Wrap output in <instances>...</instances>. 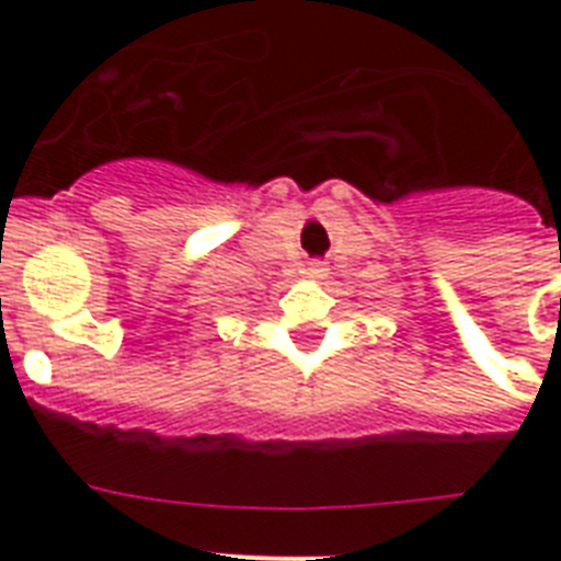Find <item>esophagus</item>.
<instances>
[{
  "label": "esophagus",
  "mask_w": 561,
  "mask_h": 561,
  "mask_svg": "<svg viewBox=\"0 0 561 561\" xmlns=\"http://www.w3.org/2000/svg\"><path fill=\"white\" fill-rule=\"evenodd\" d=\"M302 273H306L308 279H323L325 273H329V267H325V262H308Z\"/></svg>",
  "instance_id": "obj_1"
}]
</instances>
